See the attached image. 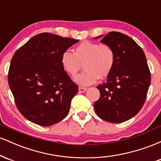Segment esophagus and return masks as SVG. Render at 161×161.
<instances>
[{
    "instance_id": "1",
    "label": "esophagus",
    "mask_w": 161,
    "mask_h": 161,
    "mask_svg": "<svg viewBox=\"0 0 161 161\" xmlns=\"http://www.w3.org/2000/svg\"><path fill=\"white\" fill-rule=\"evenodd\" d=\"M87 90L86 88H84V87H79V92H85Z\"/></svg>"
}]
</instances>
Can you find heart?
Segmentation results:
<instances>
[{
    "label": "heart",
    "mask_w": 161,
    "mask_h": 161,
    "mask_svg": "<svg viewBox=\"0 0 161 161\" xmlns=\"http://www.w3.org/2000/svg\"><path fill=\"white\" fill-rule=\"evenodd\" d=\"M115 60V53L111 46L88 41L75 46L73 53L65 51L60 57L63 69L71 76L77 74L82 64L85 70L75 78L76 82L82 86H89L99 77L108 76L114 69Z\"/></svg>",
    "instance_id": "obj_1"
}]
</instances>
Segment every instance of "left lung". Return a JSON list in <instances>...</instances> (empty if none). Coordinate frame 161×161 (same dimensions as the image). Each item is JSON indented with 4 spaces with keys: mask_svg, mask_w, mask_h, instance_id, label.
<instances>
[{
    "mask_svg": "<svg viewBox=\"0 0 161 161\" xmlns=\"http://www.w3.org/2000/svg\"><path fill=\"white\" fill-rule=\"evenodd\" d=\"M101 42L111 46L116 60L107 82L97 86L100 97L94 108L104 120L123 123L136 116L145 104L151 83L150 70L143 50L129 36L110 32Z\"/></svg>",
    "mask_w": 161,
    "mask_h": 161,
    "instance_id": "left-lung-1",
    "label": "left lung"
}]
</instances>
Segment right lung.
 I'll use <instances>...</instances> for the list:
<instances>
[{"label":"right lung","mask_w":161,"mask_h":161,"mask_svg":"<svg viewBox=\"0 0 161 161\" xmlns=\"http://www.w3.org/2000/svg\"><path fill=\"white\" fill-rule=\"evenodd\" d=\"M78 42L43 32L32 37L14 54L8 84L16 108L29 121L50 126L68 114L79 88L63 69L60 57Z\"/></svg>","instance_id":"1"}]
</instances>
